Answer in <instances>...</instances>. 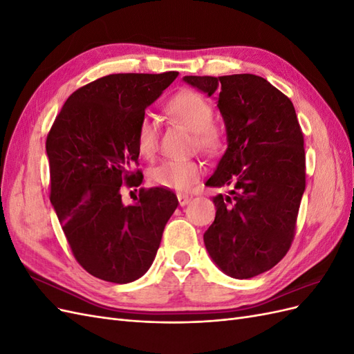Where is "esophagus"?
<instances>
[{
	"label": "esophagus",
	"mask_w": 354,
	"mask_h": 354,
	"mask_svg": "<svg viewBox=\"0 0 354 354\" xmlns=\"http://www.w3.org/2000/svg\"><path fill=\"white\" fill-rule=\"evenodd\" d=\"M177 199H178L180 207H185V205H187V203L190 202V198L187 195H181V194L177 195Z\"/></svg>",
	"instance_id": "1"
}]
</instances>
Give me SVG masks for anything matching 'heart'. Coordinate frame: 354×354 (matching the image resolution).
<instances>
[{
    "label": "heart",
    "instance_id": "1",
    "mask_svg": "<svg viewBox=\"0 0 354 354\" xmlns=\"http://www.w3.org/2000/svg\"><path fill=\"white\" fill-rule=\"evenodd\" d=\"M167 112L194 133L198 147L212 152L220 146V130L211 124L214 109L211 103L199 93L183 91L177 94L168 103ZM136 142L138 152L143 156L149 158L156 152L158 122L153 116L146 115L142 118L137 128ZM201 174L202 168L195 160H164L149 171V181L153 186L185 192L196 183Z\"/></svg>",
    "mask_w": 354,
    "mask_h": 354
}]
</instances>
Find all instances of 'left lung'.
<instances>
[{"mask_svg": "<svg viewBox=\"0 0 354 354\" xmlns=\"http://www.w3.org/2000/svg\"><path fill=\"white\" fill-rule=\"evenodd\" d=\"M216 95L227 149L209 187H229L212 198L216 220L203 233L218 269L234 279L270 270L291 246L306 189L304 138L292 102L252 73L183 77Z\"/></svg>", "mask_w": 354, "mask_h": 354, "instance_id": "obj_1", "label": "left lung"}]
</instances>
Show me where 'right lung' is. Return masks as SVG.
I'll return each instance as SVG.
<instances>
[{
  "label": "right lung",
  "mask_w": 354,
  "mask_h": 354,
  "mask_svg": "<svg viewBox=\"0 0 354 354\" xmlns=\"http://www.w3.org/2000/svg\"><path fill=\"white\" fill-rule=\"evenodd\" d=\"M177 72L113 73L72 93L47 136L50 201L77 261L90 274L130 283L152 266L178 201L162 187L124 205L121 186L142 183L137 128Z\"/></svg>",
  "instance_id": "1"
}]
</instances>
